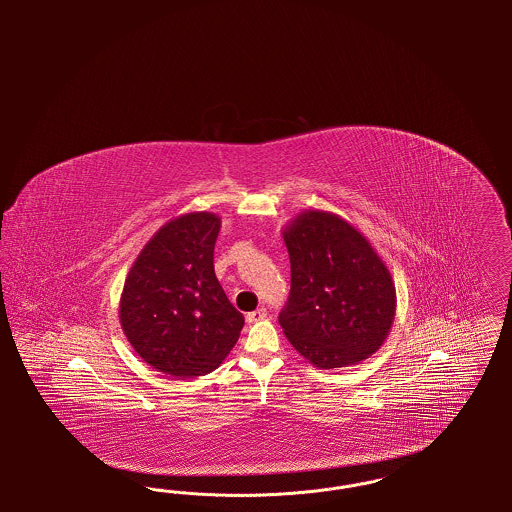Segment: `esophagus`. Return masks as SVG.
Wrapping results in <instances>:
<instances>
[{
    "instance_id": "1",
    "label": "esophagus",
    "mask_w": 512,
    "mask_h": 512,
    "mask_svg": "<svg viewBox=\"0 0 512 512\" xmlns=\"http://www.w3.org/2000/svg\"><path fill=\"white\" fill-rule=\"evenodd\" d=\"M265 317H267V309H257V311L247 313L245 320H247V322H257V320H263Z\"/></svg>"
}]
</instances>
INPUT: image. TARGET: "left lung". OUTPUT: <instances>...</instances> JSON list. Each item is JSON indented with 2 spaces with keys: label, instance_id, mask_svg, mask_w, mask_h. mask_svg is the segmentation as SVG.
Instances as JSON below:
<instances>
[{
  "label": "left lung",
  "instance_id": "8db88e82",
  "mask_svg": "<svg viewBox=\"0 0 512 512\" xmlns=\"http://www.w3.org/2000/svg\"><path fill=\"white\" fill-rule=\"evenodd\" d=\"M292 288L280 326L318 368L355 365L380 349L395 317L390 270L349 222L307 211L284 232Z\"/></svg>",
  "mask_w": 512,
  "mask_h": 512
}]
</instances>
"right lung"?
<instances>
[{
	"label": "right lung",
	"instance_id": "right-lung-1",
	"mask_svg": "<svg viewBox=\"0 0 512 512\" xmlns=\"http://www.w3.org/2000/svg\"><path fill=\"white\" fill-rule=\"evenodd\" d=\"M220 219L190 213L165 224L130 268L121 324L147 365L174 378L215 370L244 328L215 276Z\"/></svg>",
	"mask_w": 512,
	"mask_h": 512
}]
</instances>
